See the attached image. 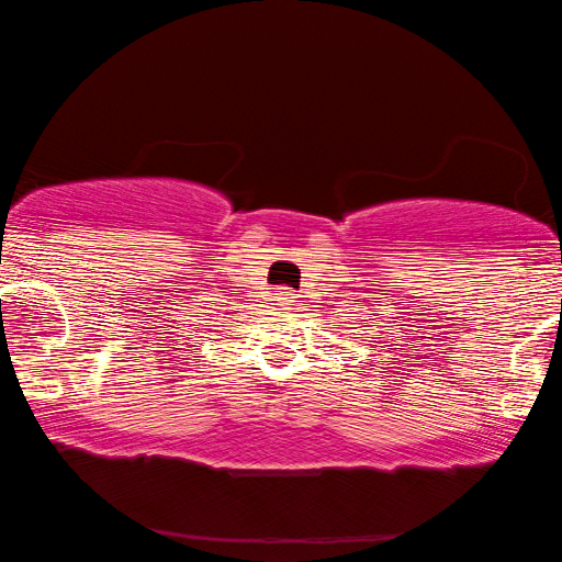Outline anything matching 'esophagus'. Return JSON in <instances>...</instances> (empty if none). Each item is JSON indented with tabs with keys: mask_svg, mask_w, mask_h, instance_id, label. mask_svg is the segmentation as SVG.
Instances as JSON below:
<instances>
[{
	"mask_svg": "<svg viewBox=\"0 0 562 562\" xmlns=\"http://www.w3.org/2000/svg\"><path fill=\"white\" fill-rule=\"evenodd\" d=\"M273 302L279 304V307H283V310L294 307V304H296V294H294V291H291V289L281 286V289L273 291Z\"/></svg>",
	"mask_w": 562,
	"mask_h": 562,
	"instance_id": "esophagus-1",
	"label": "esophagus"
}]
</instances>
